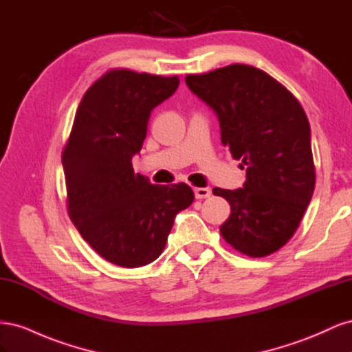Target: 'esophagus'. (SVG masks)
<instances>
[{
	"instance_id": "obj_1",
	"label": "esophagus",
	"mask_w": 352,
	"mask_h": 352,
	"mask_svg": "<svg viewBox=\"0 0 352 352\" xmlns=\"http://www.w3.org/2000/svg\"><path fill=\"white\" fill-rule=\"evenodd\" d=\"M194 194L197 199H202V198H208L211 195V190L208 188H194Z\"/></svg>"
}]
</instances>
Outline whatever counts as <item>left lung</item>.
Instances as JSON below:
<instances>
[{"label":"left lung","instance_id":"left-lung-1","mask_svg":"<svg viewBox=\"0 0 352 352\" xmlns=\"http://www.w3.org/2000/svg\"><path fill=\"white\" fill-rule=\"evenodd\" d=\"M185 82L216 111L221 144L247 167L243 188H214L230 204L220 233L248 257H265L287 243L316 186V166L302 105L265 72L230 65Z\"/></svg>","mask_w":352,"mask_h":352}]
</instances>
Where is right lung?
Returning a JSON list of instances; mask_svg holds the SVG:
<instances>
[{
    "label": "right lung",
    "instance_id": "right-lung-1",
    "mask_svg": "<svg viewBox=\"0 0 352 352\" xmlns=\"http://www.w3.org/2000/svg\"><path fill=\"white\" fill-rule=\"evenodd\" d=\"M177 87V76L105 72L85 92L63 148L69 217L95 252L120 267L158 258L176 214L194 201L189 185H151L132 167L153 109Z\"/></svg>",
    "mask_w": 352,
    "mask_h": 352
}]
</instances>
